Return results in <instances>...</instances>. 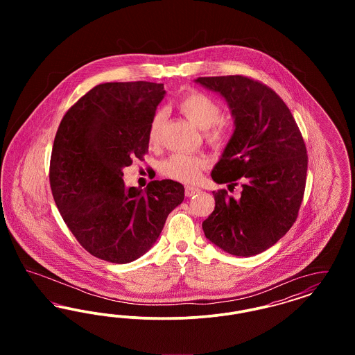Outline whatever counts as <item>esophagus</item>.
Listing matches in <instances>:
<instances>
[{
  "mask_svg": "<svg viewBox=\"0 0 355 355\" xmlns=\"http://www.w3.org/2000/svg\"><path fill=\"white\" fill-rule=\"evenodd\" d=\"M201 190L198 187H193V186H186L185 194L186 197H193L196 194H198Z\"/></svg>",
  "mask_w": 355,
  "mask_h": 355,
  "instance_id": "34e87169",
  "label": "esophagus"
}]
</instances>
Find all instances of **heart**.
<instances>
[{
    "mask_svg": "<svg viewBox=\"0 0 355 355\" xmlns=\"http://www.w3.org/2000/svg\"><path fill=\"white\" fill-rule=\"evenodd\" d=\"M178 109L191 123L205 132V135L210 142H223L225 129L220 123L222 107L216 100L200 92H191L180 101ZM164 126L165 113L158 112L154 114L148 130V139L152 145H157L161 141ZM205 168L206 159L203 157L174 153L161 164V173L171 180L193 184L200 178L201 171Z\"/></svg>",
    "mask_w": 355,
    "mask_h": 355,
    "instance_id": "heart-1",
    "label": "heart"
}]
</instances>
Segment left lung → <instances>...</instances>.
I'll use <instances>...</instances> for the list:
<instances>
[{"instance_id": "1", "label": "left lung", "mask_w": 355, "mask_h": 355, "mask_svg": "<svg viewBox=\"0 0 355 355\" xmlns=\"http://www.w3.org/2000/svg\"><path fill=\"white\" fill-rule=\"evenodd\" d=\"M226 101L234 130L211 171L217 184L236 186L241 197L213 193L214 211L205 236L223 252L253 257L268 250L297 220L307 171L306 146L286 103L266 85L242 76L194 80Z\"/></svg>"}]
</instances>
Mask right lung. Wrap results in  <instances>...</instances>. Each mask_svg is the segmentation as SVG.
Masks as SVG:
<instances>
[{
	"instance_id": "add662e5",
	"label": "right lung",
	"mask_w": 355,
	"mask_h": 355,
	"mask_svg": "<svg viewBox=\"0 0 355 355\" xmlns=\"http://www.w3.org/2000/svg\"><path fill=\"white\" fill-rule=\"evenodd\" d=\"M166 92L146 81L97 85L60 123L51 158V193L73 236L89 253L129 263L157 242L185 198L184 185H125L123 168L148 152V130Z\"/></svg>"
}]
</instances>
